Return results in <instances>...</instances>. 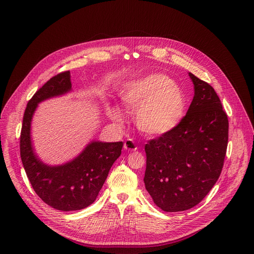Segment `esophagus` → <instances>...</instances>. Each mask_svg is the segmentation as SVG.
I'll use <instances>...</instances> for the list:
<instances>
[{
	"label": "esophagus",
	"instance_id": "1",
	"mask_svg": "<svg viewBox=\"0 0 254 254\" xmlns=\"http://www.w3.org/2000/svg\"><path fill=\"white\" fill-rule=\"evenodd\" d=\"M124 148L127 151H136L137 150V146L136 144H134L133 140L132 139H127L126 142H125V145H124Z\"/></svg>",
	"mask_w": 254,
	"mask_h": 254
}]
</instances>
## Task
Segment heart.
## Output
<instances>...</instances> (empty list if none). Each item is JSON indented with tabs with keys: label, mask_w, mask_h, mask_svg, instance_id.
Returning <instances> with one entry per match:
<instances>
[{
	"label": "heart",
	"mask_w": 254,
	"mask_h": 254,
	"mask_svg": "<svg viewBox=\"0 0 254 254\" xmlns=\"http://www.w3.org/2000/svg\"><path fill=\"white\" fill-rule=\"evenodd\" d=\"M121 96L128 111L136 112L138 128L148 136H161L174 129L182 121L186 98L173 80L163 74L153 73L124 86ZM112 116L122 120V113L112 111Z\"/></svg>",
	"instance_id": "obj_1"
}]
</instances>
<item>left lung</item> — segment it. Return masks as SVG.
Wrapping results in <instances>:
<instances>
[{
  "label": "left lung",
  "mask_w": 254,
  "mask_h": 254,
  "mask_svg": "<svg viewBox=\"0 0 254 254\" xmlns=\"http://www.w3.org/2000/svg\"><path fill=\"white\" fill-rule=\"evenodd\" d=\"M194 98L180 124L145 145V188L166 212L188 210L221 176L229 139L228 115L214 89L189 73Z\"/></svg>",
  "instance_id": "8db88e82"
}]
</instances>
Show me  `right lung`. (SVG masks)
I'll list each match as a JSON object with an SVG mask.
<instances>
[{
	"instance_id": "obj_1",
	"label": "right lung",
	"mask_w": 254,
	"mask_h": 254,
	"mask_svg": "<svg viewBox=\"0 0 254 254\" xmlns=\"http://www.w3.org/2000/svg\"><path fill=\"white\" fill-rule=\"evenodd\" d=\"M70 89L69 70L51 77L28 101L20 132V157L32 189L46 204L62 211L79 210L93 203L124 146L123 142H92L74 160L60 166H48L36 157L30 122L38 103Z\"/></svg>"
}]
</instances>
